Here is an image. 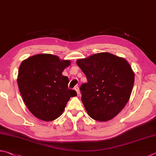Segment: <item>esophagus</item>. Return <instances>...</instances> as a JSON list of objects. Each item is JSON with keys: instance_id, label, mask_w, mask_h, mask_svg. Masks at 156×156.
<instances>
[{"instance_id": "34e87169", "label": "esophagus", "mask_w": 156, "mask_h": 156, "mask_svg": "<svg viewBox=\"0 0 156 156\" xmlns=\"http://www.w3.org/2000/svg\"><path fill=\"white\" fill-rule=\"evenodd\" d=\"M74 89L75 90V91H76V92H77V95H79V93H80V92H79V87H78V86H75V88H74Z\"/></svg>"}]
</instances>
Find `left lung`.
Masks as SVG:
<instances>
[{
  "instance_id": "obj_1",
  "label": "left lung",
  "mask_w": 156,
  "mask_h": 156,
  "mask_svg": "<svg viewBox=\"0 0 156 156\" xmlns=\"http://www.w3.org/2000/svg\"><path fill=\"white\" fill-rule=\"evenodd\" d=\"M87 82L80 86L81 101L87 114L96 121L113 119L130 98L134 74L125 59L107 52L77 61Z\"/></svg>"
}]
</instances>
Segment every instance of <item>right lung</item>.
<instances>
[{
    "instance_id": "right-lung-1",
    "label": "right lung",
    "mask_w": 156,
    "mask_h": 156,
    "mask_svg": "<svg viewBox=\"0 0 156 156\" xmlns=\"http://www.w3.org/2000/svg\"><path fill=\"white\" fill-rule=\"evenodd\" d=\"M69 60H60L56 55L42 54L22 61L17 76L20 92L26 107L43 121L60 117L70 97L77 96L69 89V78L62 73L70 65Z\"/></svg>"
}]
</instances>
